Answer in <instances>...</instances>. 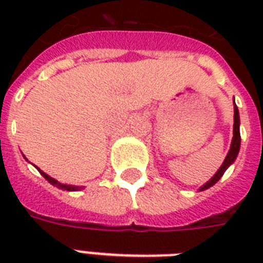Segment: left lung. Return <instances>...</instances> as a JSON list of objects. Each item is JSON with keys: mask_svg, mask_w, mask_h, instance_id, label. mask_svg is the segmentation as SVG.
Returning <instances> with one entry per match:
<instances>
[{"mask_svg": "<svg viewBox=\"0 0 263 263\" xmlns=\"http://www.w3.org/2000/svg\"><path fill=\"white\" fill-rule=\"evenodd\" d=\"M233 120H235V123H233V139H232V144H231V148H229L228 156L225 158L224 164L221 165V168L218 169V172L214 175L210 181L204 184L203 187L200 188V191H203V190H208L209 187H212L214 184L221 179V176L224 175L225 171L228 169V166L232 164L233 161L236 160L237 153H239V148H240V131H239V124H240V119H239V110H237L236 105H235V116H233Z\"/></svg>", "mask_w": 263, "mask_h": 263, "instance_id": "obj_1", "label": "left lung"}]
</instances>
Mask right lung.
I'll use <instances>...</instances> for the list:
<instances>
[{"mask_svg":"<svg viewBox=\"0 0 263 263\" xmlns=\"http://www.w3.org/2000/svg\"><path fill=\"white\" fill-rule=\"evenodd\" d=\"M38 171L41 172V175H42L43 177L47 180V181H49V183L53 184V185H55V187L60 188V190H65V191H76V190H79V187H75V185H67V184L59 183L57 180H54L53 177H50V176H47L46 173H43L41 169H38Z\"/></svg>","mask_w":263,"mask_h":263,"instance_id":"obj_1","label":"right lung"}]
</instances>
